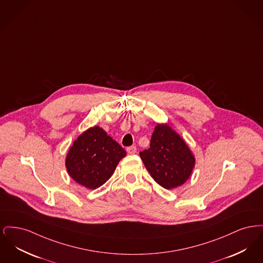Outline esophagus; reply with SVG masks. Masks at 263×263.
<instances>
[{
    "label": "esophagus",
    "mask_w": 263,
    "mask_h": 263,
    "mask_svg": "<svg viewBox=\"0 0 263 263\" xmlns=\"http://www.w3.org/2000/svg\"><path fill=\"white\" fill-rule=\"evenodd\" d=\"M126 151H127V153H128V154L133 155V154H135V153L137 152V148H136L135 146H131V147H128V148L126 149Z\"/></svg>",
    "instance_id": "obj_1"
}]
</instances>
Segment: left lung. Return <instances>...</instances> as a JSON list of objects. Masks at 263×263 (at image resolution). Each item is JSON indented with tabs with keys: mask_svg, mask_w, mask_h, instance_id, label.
<instances>
[{
	"mask_svg": "<svg viewBox=\"0 0 263 263\" xmlns=\"http://www.w3.org/2000/svg\"><path fill=\"white\" fill-rule=\"evenodd\" d=\"M140 157L155 181L165 189L183 184L191 175L195 159L185 142L167 125L158 124L150 148Z\"/></svg>",
	"mask_w": 263,
	"mask_h": 263,
	"instance_id": "8db88e82",
	"label": "left lung"
}]
</instances>
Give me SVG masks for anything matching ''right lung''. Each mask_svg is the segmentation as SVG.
Returning <instances> with one entry per match:
<instances>
[{"mask_svg": "<svg viewBox=\"0 0 263 263\" xmlns=\"http://www.w3.org/2000/svg\"><path fill=\"white\" fill-rule=\"evenodd\" d=\"M125 156V150L96 126L74 142L66 158V167L76 182L96 189L110 178L116 165Z\"/></svg>", "mask_w": 263, "mask_h": 263, "instance_id": "right-lung-1", "label": "right lung"}]
</instances>
